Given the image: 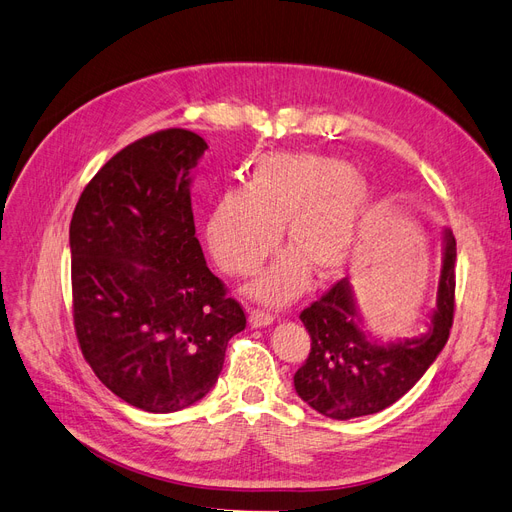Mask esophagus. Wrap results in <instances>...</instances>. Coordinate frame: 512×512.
Masks as SVG:
<instances>
[{"label": "esophagus", "mask_w": 512, "mask_h": 512, "mask_svg": "<svg viewBox=\"0 0 512 512\" xmlns=\"http://www.w3.org/2000/svg\"><path fill=\"white\" fill-rule=\"evenodd\" d=\"M249 323L251 327H268L274 323V317L270 312H263V310H251L249 312Z\"/></svg>", "instance_id": "esophagus-1"}]
</instances>
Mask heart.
<instances>
[{
  "label": "heart",
  "mask_w": 512,
  "mask_h": 512,
  "mask_svg": "<svg viewBox=\"0 0 512 512\" xmlns=\"http://www.w3.org/2000/svg\"><path fill=\"white\" fill-rule=\"evenodd\" d=\"M374 206L368 178L349 163L312 153H270L246 172L244 189L221 193L208 210L204 236L219 266L246 276L278 246L291 253L251 285V298L280 306L298 298L310 270L340 274L355 257Z\"/></svg>",
  "instance_id": "obj_1"
}]
</instances>
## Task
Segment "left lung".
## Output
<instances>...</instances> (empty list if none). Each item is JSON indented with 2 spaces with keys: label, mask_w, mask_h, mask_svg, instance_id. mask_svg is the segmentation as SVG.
Instances as JSON below:
<instances>
[{
  "label": "left lung",
  "mask_w": 512,
  "mask_h": 512,
  "mask_svg": "<svg viewBox=\"0 0 512 512\" xmlns=\"http://www.w3.org/2000/svg\"><path fill=\"white\" fill-rule=\"evenodd\" d=\"M455 236L442 232L436 304L425 329L412 338L383 340L366 327L353 285L342 278L300 319L310 334V355L295 372V393L329 419L381 412L417 385L449 340L455 308Z\"/></svg>",
  "instance_id": "obj_1"
}]
</instances>
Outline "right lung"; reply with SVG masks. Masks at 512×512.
Here are the masks:
<instances>
[{"instance_id":"add662e5","label":"right lung","mask_w":512,"mask_h":512,"mask_svg":"<svg viewBox=\"0 0 512 512\" xmlns=\"http://www.w3.org/2000/svg\"><path fill=\"white\" fill-rule=\"evenodd\" d=\"M206 148L189 129L125 146L82 191L70 223L82 355L114 395L157 415L200 402L246 327L195 238L191 172Z\"/></svg>"}]
</instances>
